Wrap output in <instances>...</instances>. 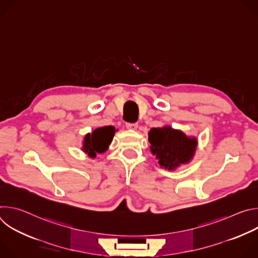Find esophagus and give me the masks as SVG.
I'll list each match as a JSON object with an SVG mask.
<instances>
[{
	"mask_svg": "<svg viewBox=\"0 0 258 258\" xmlns=\"http://www.w3.org/2000/svg\"><path fill=\"white\" fill-rule=\"evenodd\" d=\"M125 126H126L128 130H137V127H138V123H131V122H126Z\"/></svg>",
	"mask_w": 258,
	"mask_h": 258,
	"instance_id": "34e87169",
	"label": "esophagus"
}]
</instances>
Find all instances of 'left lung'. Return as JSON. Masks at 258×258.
<instances>
[{
	"label": "left lung",
	"mask_w": 258,
	"mask_h": 258,
	"mask_svg": "<svg viewBox=\"0 0 258 258\" xmlns=\"http://www.w3.org/2000/svg\"><path fill=\"white\" fill-rule=\"evenodd\" d=\"M150 149L159 164L169 170L174 169L179 164L189 162L196 150L197 140L188 138L180 131L170 126L154 127L149 132Z\"/></svg>",
	"instance_id": "obj_1"
}]
</instances>
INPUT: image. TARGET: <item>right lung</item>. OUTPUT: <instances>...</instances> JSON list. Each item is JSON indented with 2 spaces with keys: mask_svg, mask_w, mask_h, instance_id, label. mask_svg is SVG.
<instances>
[{
  "mask_svg": "<svg viewBox=\"0 0 258 258\" xmlns=\"http://www.w3.org/2000/svg\"><path fill=\"white\" fill-rule=\"evenodd\" d=\"M115 128L113 126H103L95 130L85 137L83 150L91 157H96L97 153H103L111 143Z\"/></svg>",
  "mask_w": 258,
  "mask_h": 258,
  "instance_id": "right-lung-1",
  "label": "right lung"
}]
</instances>
